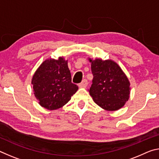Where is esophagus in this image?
Instances as JSON below:
<instances>
[{"label":"esophagus","mask_w":159,"mask_h":159,"mask_svg":"<svg viewBox=\"0 0 159 159\" xmlns=\"http://www.w3.org/2000/svg\"><path fill=\"white\" fill-rule=\"evenodd\" d=\"M88 85V80L86 79L83 80V81L79 84L80 88H86Z\"/></svg>","instance_id":"1"}]
</instances>
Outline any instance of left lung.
I'll use <instances>...</instances> for the list:
<instances>
[{
    "label": "left lung",
    "mask_w": 159,
    "mask_h": 159,
    "mask_svg": "<svg viewBox=\"0 0 159 159\" xmlns=\"http://www.w3.org/2000/svg\"><path fill=\"white\" fill-rule=\"evenodd\" d=\"M88 60L93 75L89 93L94 102L107 111L122 108L130 97V83L121 68L111 60Z\"/></svg>",
    "instance_id": "8db88e82"
}]
</instances>
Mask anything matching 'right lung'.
<instances>
[{
	"instance_id": "add662e5",
	"label": "right lung",
	"mask_w": 159,
	"mask_h": 159,
	"mask_svg": "<svg viewBox=\"0 0 159 159\" xmlns=\"http://www.w3.org/2000/svg\"><path fill=\"white\" fill-rule=\"evenodd\" d=\"M31 83L39 104L48 110L65 105L79 89L71 83L68 60L63 57L45 60L35 71Z\"/></svg>"
}]
</instances>
